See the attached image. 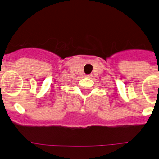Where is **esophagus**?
<instances>
[{
  "label": "esophagus",
  "mask_w": 159,
  "mask_h": 159,
  "mask_svg": "<svg viewBox=\"0 0 159 159\" xmlns=\"http://www.w3.org/2000/svg\"><path fill=\"white\" fill-rule=\"evenodd\" d=\"M86 76L87 77H91V76H92V75H86Z\"/></svg>",
  "instance_id": "34e87169"
}]
</instances>
